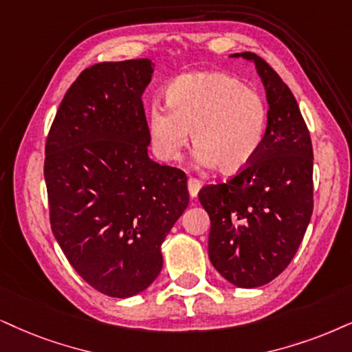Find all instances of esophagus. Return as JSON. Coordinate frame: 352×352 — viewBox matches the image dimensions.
I'll return each instance as SVG.
<instances>
[{"label":"esophagus","instance_id":"obj_1","mask_svg":"<svg viewBox=\"0 0 352 352\" xmlns=\"http://www.w3.org/2000/svg\"><path fill=\"white\" fill-rule=\"evenodd\" d=\"M199 188H201V182L198 179H195V177H190L188 179V193L191 198H195L198 195Z\"/></svg>","mask_w":352,"mask_h":352}]
</instances>
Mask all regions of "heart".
<instances>
[{"instance_id": "obj_1", "label": "heart", "mask_w": 352, "mask_h": 352, "mask_svg": "<svg viewBox=\"0 0 352 352\" xmlns=\"http://www.w3.org/2000/svg\"><path fill=\"white\" fill-rule=\"evenodd\" d=\"M167 107L151 105L148 131L155 153L175 161L191 141L203 166L222 173L242 170L268 130V104L256 89L228 73H191L166 91Z\"/></svg>"}]
</instances>
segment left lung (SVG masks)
Segmentation results:
<instances>
[{"label":"left lung","mask_w":352,"mask_h":352,"mask_svg":"<svg viewBox=\"0 0 352 352\" xmlns=\"http://www.w3.org/2000/svg\"><path fill=\"white\" fill-rule=\"evenodd\" d=\"M234 56H239L235 53ZM266 89L268 130L255 157L198 198L211 219L208 253L239 287H258L287 268L314 211V149L299 104L279 74L255 53Z\"/></svg>","instance_id":"8db88e82"}]
</instances>
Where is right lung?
<instances>
[{
  "instance_id": "right-lung-1",
  "label": "right lung",
  "mask_w": 352,
  "mask_h": 352,
  "mask_svg": "<svg viewBox=\"0 0 352 352\" xmlns=\"http://www.w3.org/2000/svg\"><path fill=\"white\" fill-rule=\"evenodd\" d=\"M153 73L148 58L86 68L45 141L52 232L89 286L120 299L161 273V245L190 199L185 172L148 155L141 96Z\"/></svg>"
}]
</instances>
